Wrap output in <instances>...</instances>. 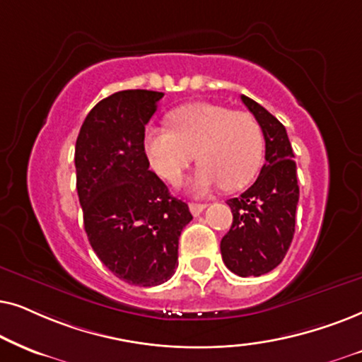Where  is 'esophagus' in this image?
I'll return each mask as SVG.
<instances>
[{
	"label": "esophagus",
	"mask_w": 362,
	"mask_h": 362,
	"mask_svg": "<svg viewBox=\"0 0 362 362\" xmlns=\"http://www.w3.org/2000/svg\"><path fill=\"white\" fill-rule=\"evenodd\" d=\"M205 206L206 205H204V204H189V209H190L192 215H194V216H199L202 211L205 210Z\"/></svg>",
	"instance_id": "34e87169"
}]
</instances>
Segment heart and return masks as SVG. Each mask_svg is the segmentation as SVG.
I'll return each instance as SVG.
<instances>
[{"mask_svg": "<svg viewBox=\"0 0 362 362\" xmlns=\"http://www.w3.org/2000/svg\"><path fill=\"white\" fill-rule=\"evenodd\" d=\"M170 129L152 127L146 134V152L153 170L170 184L199 162L192 190L204 195L215 187L237 190L262 167L263 129L252 114L211 103H194L173 110Z\"/></svg>", "mask_w": 362, "mask_h": 362, "instance_id": "obj_1", "label": "heart"}]
</instances>
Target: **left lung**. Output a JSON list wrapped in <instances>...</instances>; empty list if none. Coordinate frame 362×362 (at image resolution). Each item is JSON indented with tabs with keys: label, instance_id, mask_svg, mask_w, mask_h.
I'll return each instance as SVG.
<instances>
[{
	"label": "left lung",
	"instance_id": "obj_1",
	"mask_svg": "<svg viewBox=\"0 0 362 362\" xmlns=\"http://www.w3.org/2000/svg\"><path fill=\"white\" fill-rule=\"evenodd\" d=\"M263 129L264 163L257 182L226 200L233 223L221 238L223 263L238 276H262L283 262L295 235L300 187L286 129L263 105L242 95Z\"/></svg>",
	"mask_w": 362,
	"mask_h": 362
}]
</instances>
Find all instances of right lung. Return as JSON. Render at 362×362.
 Wrapping results in <instances>:
<instances>
[{
    "label": "right lung",
    "mask_w": 362,
    "mask_h": 362,
    "mask_svg": "<svg viewBox=\"0 0 362 362\" xmlns=\"http://www.w3.org/2000/svg\"><path fill=\"white\" fill-rule=\"evenodd\" d=\"M163 93L119 90L94 105L76 141V187L84 228L100 262L129 285L157 286L177 268L178 237L192 220L144 147Z\"/></svg>",
    "instance_id": "obj_1"
}]
</instances>
